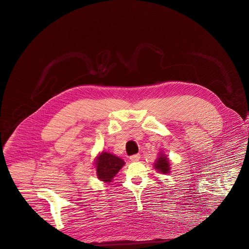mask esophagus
I'll return each instance as SVG.
<instances>
[{
	"mask_svg": "<svg viewBox=\"0 0 249 249\" xmlns=\"http://www.w3.org/2000/svg\"><path fill=\"white\" fill-rule=\"evenodd\" d=\"M140 158H141V156L139 154H136V155H133V156L130 157V160L131 161H138L140 160Z\"/></svg>",
	"mask_w": 249,
	"mask_h": 249,
	"instance_id": "obj_1",
	"label": "esophagus"
}]
</instances>
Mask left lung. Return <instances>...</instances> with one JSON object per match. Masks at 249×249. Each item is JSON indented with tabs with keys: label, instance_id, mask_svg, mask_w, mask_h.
<instances>
[{
	"label": "left lung",
	"instance_id": "1",
	"mask_svg": "<svg viewBox=\"0 0 249 249\" xmlns=\"http://www.w3.org/2000/svg\"><path fill=\"white\" fill-rule=\"evenodd\" d=\"M154 167L158 172L161 174H168L170 172V160L164 154V152L160 151L159 153L158 158L154 162Z\"/></svg>",
	"mask_w": 249,
	"mask_h": 249
}]
</instances>
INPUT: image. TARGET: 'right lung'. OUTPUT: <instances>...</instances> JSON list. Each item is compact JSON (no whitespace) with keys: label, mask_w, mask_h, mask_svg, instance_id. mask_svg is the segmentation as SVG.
<instances>
[{"label":"right lung","mask_w":249,"mask_h":249,"mask_svg":"<svg viewBox=\"0 0 249 249\" xmlns=\"http://www.w3.org/2000/svg\"><path fill=\"white\" fill-rule=\"evenodd\" d=\"M125 165V161L119 157L102 151L95 157L94 167L97 178L103 183L110 184L119 170Z\"/></svg>","instance_id":"1"}]
</instances>
